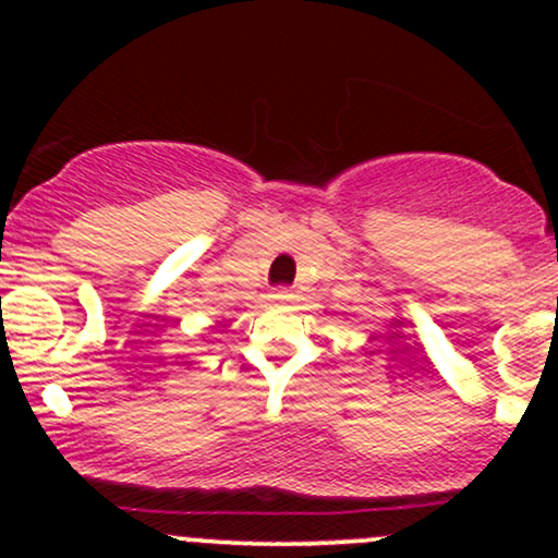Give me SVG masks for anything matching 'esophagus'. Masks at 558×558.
<instances>
[{
  "mask_svg": "<svg viewBox=\"0 0 558 558\" xmlns=\"http://www.w3.org/2000/svg\"><path fill=\"white\" fill-rule=\"evenodd\" d=\"M272 299L275 301H291L293 296H291V291H288V288H278V291L272 293Z\"/></svg>",
  "mask_w": 558,
  "mask_h": 558,
  "instance_id": "obj_1",
  "label": "esophagus"
}]
</instances>
